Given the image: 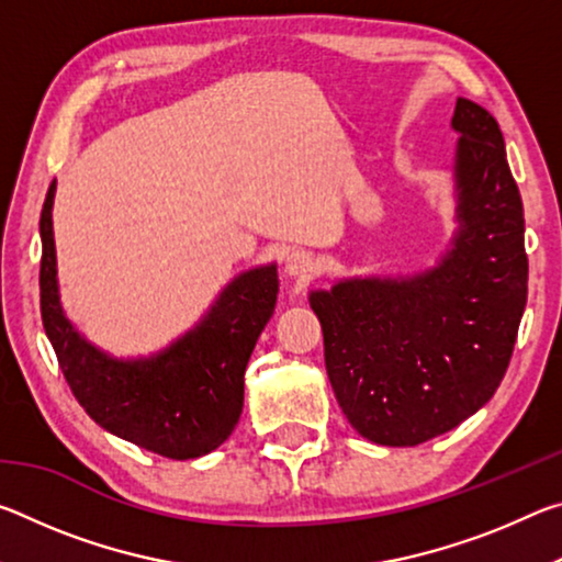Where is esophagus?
<instances>
[{
  "instance_id": "34e87169",
  "label": "esophagus",
  "mask_w": 562,
  "mask_h": 562,
  "mask_svg": "<svg viewBox=\"0 0 562 562\" xmlns=\"http://www.w3.org/2000/svg\"><path fill=\"white\" fill-rule=\"evenodd\" d=\"M284 268H288V272L294 274V278H310L312 270H315V260H312L310 252L294 250V252L288 255V262H284Z\"/></svg>"
}]
</instances>
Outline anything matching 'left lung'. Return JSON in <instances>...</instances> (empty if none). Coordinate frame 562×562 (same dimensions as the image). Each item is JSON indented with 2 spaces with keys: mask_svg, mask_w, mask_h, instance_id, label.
Here are the masks:
<instances>
[{
  "mask_svg": "<svg viewBox=\"0 0 562 562\" xmlns=\"http://www.w3.org/2000/svg\"><path fill=\"white\" fill-rule=\"evenodd\" d=\"M461 233L414 280H349L312 292L325 367L349 424L382 446L451 431L501 386L528 300L526 217L498 121L456 101Z\"/></svg>",
  "mask_w": 562,
  "mask_h": 562,
  "instance_id": "8db88e82",
  "label": "left lung"
}]
</instances>
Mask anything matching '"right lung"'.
Returning a JSON list of instances; mask_svg holds the SVG:
<instances>
[{
	"label": "right lung",
	"instance_id": "1",
	"mask_svg": "<svg viewBox=\"0 0 562 562\" xmlns=\"http://www.w3.org/2000/svg\"><path fill=\"white\" fill-rule=\"evenodd\" d=\"M49 186L42 207V322L71 392L103 429L166 459L217 449L243 414L245 367L278 302V270L260 268L223 292L201 327L164 355L116 361L76 335L56 294Z\"/></svg>",
	"mask_w": 562,
	"mask_h": 562
}]
</instances>
